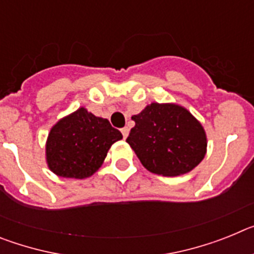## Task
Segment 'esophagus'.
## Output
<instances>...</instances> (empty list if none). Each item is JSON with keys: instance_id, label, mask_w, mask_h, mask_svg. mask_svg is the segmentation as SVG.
Listing matches in <instances>:
<instances>
[{"instance_id": "esophagus-1", "label": "esophagus", "mask_w": 254, "mask_h": 254, "mask_svg": "<svg viewBox=\"0 0 254 254\" xmlns=\"http://www.w3.org/2000/svg\"><path fill=\"white\" fill-rule=\"evenodd\" d=\"M121 132H122V134H123V138H127V136H128V133H129V128L128 127H125V128L121 129Z\"/></svg>"}]
</instances>
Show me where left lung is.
Wrapping results in <instances>:
<instances>
[{
	"instance_id": "8db88e82",
	"label": "left lung",
	"mask_w": 254,
	"mask_h": 254,
	"mask_svg": "<svg viewBox=\"0 0 254 254\" xmlns=\"http://www.w3.org/2000/svg\"><path fill=\"white\" fill-rule=\"evenodd\" d=\"M127 142L149 172L164 177L186 174L203 160L207 137L190 111L174 103H151L132 116Z\"/></svg>"
}]
</instances>
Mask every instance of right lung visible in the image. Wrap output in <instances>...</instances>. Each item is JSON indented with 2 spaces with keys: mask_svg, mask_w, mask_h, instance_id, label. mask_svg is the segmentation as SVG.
<instances>
[{
  "mask_svg": "<svg viewBox=\"0 0 254 254\" xmlns=\"http://www.w3.org/2000/svg\"><path fill=\"white\" fill-rule=\"evenodd\" d=\"M122 137L109 121L78 108L51 128L46 143L48 168L64 178H89L102 167L112 145Z\"/></svg>",
  "mask_w": 254,
  "mask_h": 254,
  "instance_id": "add662e5",
  "label": "right lung"
}]
</instances>
